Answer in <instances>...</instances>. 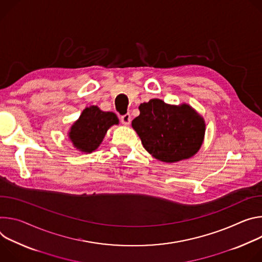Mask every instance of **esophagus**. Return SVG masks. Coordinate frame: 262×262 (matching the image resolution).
I'll return each instance as SVG.
<instances>
[{"label": "esophagus", "mask_w": 262, "mask_h": 262, "mask_svg": "<svg viewBox=\"0 0 262 262\" xmlns=\"http://www.w3.org/2000/svg\"><path fill=\"white\" fill-rule=\"evenodd\" d=\"M121 122L125 126H129L131 123V115L129 113H126L121 116Z\"/></svg>", "instance_id": "esophagus-1"}]
</instances>
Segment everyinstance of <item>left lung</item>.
Listing matches in <instances>:
<instances>
[{
  "label": "left lung",
  "instance_id": "obj_1",
  "mask_svg": "<svg viewBox=\"0 0 262 262\" xmlns=\"http://www.w3.org/2000/svg\"><path fill=\"white\" fill-rule=\"evenodd\" d=\"M132 128L154 158L173 163L194 156L205 137L204 118L190 105H170L152 99L138 107Z\"/></svg>",
  "mask_w": 262,
  "mask_h": 262
}]
</instances>
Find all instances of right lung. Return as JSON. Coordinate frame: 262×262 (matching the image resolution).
Instances as JSON below:
<instances>
[{
  "mask_svg": "<svg viewBox=\"0 0 262 262\" xmlns=\"http://www.w3.org/2000/svg\"><path fill=\"white\" fill-rule=\"evenodd\" d=\"M119 123L115 113L103 111L93 105L83 109L79 119L72 125L68 136L78 151L92 153L100 147L108 129Z\"/></svg>",
  "mask_w": 262,
  "mask_h": 262,
  "instance_id": "add662e5",
  "label": "right lung"
}]
</instances>
